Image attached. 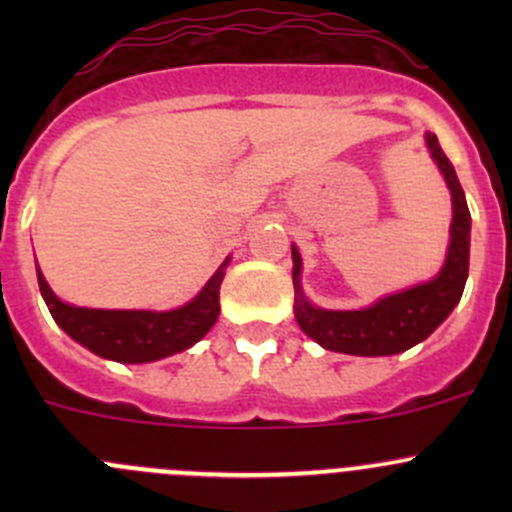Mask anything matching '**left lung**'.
<instances>
[{"instance_id":"obj_1","label":"left lung","mask_w":512,"mask_h":512,"mask_svg":"<svg viewBox=\"0 0 512 512\" xmlns=\"http://www.w3.org/2000/svg\"><path fill=\"white\" fill-rule=\"evenodd\" d=\"M426 146L451 190L453 220L448 255L436 277L401 292L386 294L364 309H322L302 292V257L292 245L294 319L307 337L329 352L354 356H389L416 347L431 337L448 314L461 302L468 280L471 257V213L451 160L438 146V138L426 133Z\"/></svg>"}]
</instances>
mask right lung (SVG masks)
<instances>
[{
	"label": "right lung",
	"instance_id": "1",
	"mask_svg": "<svg viewBox=\"0 0 512 512\" xmlns=\"http://www.w3.org/2000/svg\"><path fill=\"white\" fill-rule=\"evenodd\" d=\"M230 257L215 270L208 285L200 289L188 304L168 312L153 309H89L61 302L36 265L41 297L54 322L74 342L101 359L118 364H146L185 352L213 329L220 317V285Z\"/></svg>",
	"mask_w": 512,
	"mask_h": 512
}]
</instances>
